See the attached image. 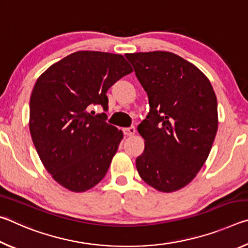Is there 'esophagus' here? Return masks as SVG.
<instances>
[{"label": "esophagus", "mask_w": 248, "mask_h": 248, "mask_svg": "<svg viewBox=\"0 0 248 248\" xmlns=\"http://www.w3.org/2000/svg\"><path fill=\"white\" fill-rule=\"evenodd\" d=\"M123 131L124 133V136H128V137H131L133 136L134 133H136V128L134 127H130V128H124Z\"/></svg>", "instance_id": "1"}]
</instances>
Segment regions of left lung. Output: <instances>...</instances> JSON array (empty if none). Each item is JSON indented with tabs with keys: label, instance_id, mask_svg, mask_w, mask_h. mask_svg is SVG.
Here are the masks:
<instances>
[{
	"label": "left lung",
	"instance_id": "8db88e82",
	"mask_svg": "<svg viewBox=\"0 0 248 248\" xmlns=\"http://www.w3.org/2000/svg\"><path fill=\"white\" fill-rule=\"evenodd\" d=\"M149 97L150 112L138 125L144 151L138 173L162 192L189 184L207 161L217 130V96L208 78L167 51L127 53Z\"/></svg>",
	"mask_w": 248,
	"mask_h": 248
}]
</instances>
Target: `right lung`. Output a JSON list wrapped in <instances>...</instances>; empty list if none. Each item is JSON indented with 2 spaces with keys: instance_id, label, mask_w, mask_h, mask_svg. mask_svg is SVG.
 I'll use <instances>...</instances> for the list:
<instances>
[{
  "instance_id": "obj_1",
  "label": "right lung",
  "mask_w": 248,
  "mask_h": 248,
  "mask_svg": "<svg viewBox=\"0 0 248 248\" xmlns=\"http://www.w3.org/2000/svg\"><path fill=\"white\" fill-rule=\"evenodd\" d=\"M132 71L121 54L77 51L37 79L29 103L31 139L45 169L68 190H89L106 175L124 133L106 123L105 112L89 110L102 105L106 111L108 89Z\"/></svg>"
}]
</instances>
